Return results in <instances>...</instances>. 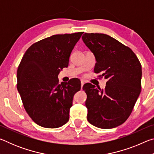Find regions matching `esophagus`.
Instances as JSON below:
<instances>
[{
	"label": "esophagus",
	"instance_id": "34e87169",
	"mask_svg": "<svg viewBox=\"0 0 154 154\" xmlns=\"http://www.w3.org/2000/svg\"><path fill=\"white\" fill-rule=\"evenodd\" d=\"M84 83H85V82L83 80H81V85H82V88H83V85H84Z\"/></svg>",
	"mask_w": 154,
	"mask_h": 154
}]
</instances>
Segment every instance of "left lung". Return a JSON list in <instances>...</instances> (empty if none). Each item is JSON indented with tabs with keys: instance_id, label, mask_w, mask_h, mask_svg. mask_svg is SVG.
Masks as SVG:
<instances>
[{
	"instance_id": "left-lung-1",
	"label": "left lung",
	"mask_w": 154,
	"mask_h": 154,
	"mask_svg": "<svg viewBox=\"0 0 154 154\" xmlns=\"http://www.w3.org/2000/svg\"><path fill=\"white\" fill-rule=\"evenodd\" d=\"M82 39L95 56L94 72L107 79L104 90L83 85L88 120L100 128H113L128 118L140 94L141 64L131 49L105 34L85 33Z\"/></svg>"
}]
</instances>
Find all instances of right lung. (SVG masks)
<instances>
[{"label":"right lung","mask_w":154,"mask_h":154,"mask_svg":"<svg viewBox=\"0 0 154 154\" xmlns=\"http://www.w3.org/2000/svg\"><path fill=\"white\" fill-rule=\"evenodd\" d=\"M83 32L56 35L32 44L20 62L17 88L25 110L38 126L56 128L69 119L75 94L81 89L77 78L59 84L60 71Z\"/></svg>","instance_id":"obj_1"}]
</instances>
